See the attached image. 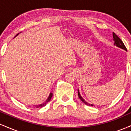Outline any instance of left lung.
Returning a JSON list of instances; mask_svg holds the SVG:
<instances>
[{
	"mask_svg": "<svg viewBox=\"0 0 131 131\" xmlns=\"http://www.w3.org/2000/svg\"><path fill=\"white\" fill-rule=\"evenodd\" d=\"M113 40H114V42H114V45H115V46L118 47H119V48H121V49H123V50L127 51V49H126L125 46H124V43L123 42L122 40H121L118 36H117V35L115 34V32H113ZM78 97H79V99H80L81 101L83 102L84 104L87 105L88 106H94V105L88 103V102L85 101L84 99L82 98V96L81 95L80 92H79V89H78Z\"/></svg>",
	"mask_w": 131,
	"mask_h": 131,
	"instance_id": "obj_1",
	"label": "left lung"
}]
</instances>
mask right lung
Returning <instances> with one entry per match:
<instances>
[{"label": "right lung", "instance_id": "add662e5", "mask_svg": "<svg viewBox=\"0 0 131 131\" xmlns=\"http://www.w3.org/2000/svg\"><path fill=\"white\" fill-rule=\"evenodd\" d=\"M18 34H19V33H18V34H16V36H17L18 35ZM16 36H15V37H16ZM52 95H53V94H52V92H50V94H49V97H48L46 101H45L44 102H43V103H41V104H40V105H34V106H35L36 108H42V107H43V106H46V105H47V103L48 102L50 101V99H52Z\"/></svg>", "mask_w": 131, "mask_h": 131}]
</instances>
